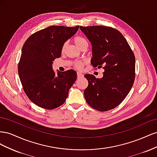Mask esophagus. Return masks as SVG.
<instances>
[{
	"instance_id": "esophagus-1",
	"label": "esophagus",
	"mask_w": 157,
	"mask_h": 157,
	"mask_svg": "<svg viewBox=\"0 0 157 157\" xmlns=\"http://www.w3.org/2000/svg\"><path fill=\"white\" fill-rule=\"evenodd\" d=\"M83 75L82 74H81L80 73H79V72H77V77L78 78H80V77H83Z\"/></svg>"
}]
</instances>
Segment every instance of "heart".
<instances>
[{
  "instance_id": "b5f03b06",
  "label": "heart",
  "mask_w": 157,
  "mask_h": 157,
  "mask_svg": "<svg viewBox=\"0 0 157 157\" xmlns=\"http://www.w3.org/2000/svg\"><path fill=\"white\" fill-rule=\"evenodd\" d=\"M73 41L75 42V44L77 45L80 49H81L83 48L85 46H88V43L86 40L84 39V37H82L80 36H76L73 38ZM66 46H67V44L64 43L61 47V50L62 52H64L66 48ZM86 63V61H76L73 63V66L77 69H81L83 68L84 65Z\"/></svg>"
}]
</instances>
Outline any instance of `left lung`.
Here are the masks:
<instances>
[{
	"mask_svg": "<svg viewBox=\"0 0 157 157\" xmlns=\"http://www.w3.org/2000/svg\"><path fill=\"white\" fill-rule=\"evenodd\" d=\"M92 45L91 64L103 68L101 78L84 75L88 86L84 98L88 105L99 111H107L122 102L134 84L136 59L122 33L111 27L80 26Z\"/></svg>",
	"mask_w": 157,
	"mask_h": 157,
	"instance_id": "8db88e82",
	"label": "left lung"
}]
</instances>
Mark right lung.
<instances>
[{
	"label": "right lung",
	"instance_id": "obj_1",
	"mask_svg": "<svg viewBox=\"0 0 157 157\" xmlns=\"http://www.w3.org/2000/svg\"><path fill=\"white\" fill-rule=\"evenodd\" d=\"M78 28L49 26L33 33L23 44L18 63L19 77L27 96L37 106L52 110L65 103L77 80V72L69 69L56 75L52 61L60 58L64 42Z\"/></svg>",
	"mask_w": 157,
	"mask_h": 157
}]
</instances>
